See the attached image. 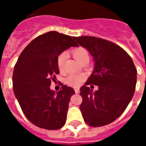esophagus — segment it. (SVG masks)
Instances as JSON below:
<instances>
[{
  "instance_id": "34e87169",
  "label": "esophagus",
  "mask_w": 146,
  "mask_h": 146,
  "mask_svg": "<svg viewBox=\"0 0 146 146\" xmlns=\"http://www.w3.org/2000/svg\"><path fill=\"white\" fill-rule=\"evenodd\" d=\"M74 91H75L76 94H78V93H79V91H80L79 88H74Z\"/></svg>"
}]
</instances>
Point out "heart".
I'll use <instances>...</instances> for the list:
<instances>
[{
	"label": "heart",
	"mask_w": 146,
	"mask_h": 146,
	"mask_svg": "<svg viewBox=\"0 0 146 146\" xmlns=\"http://www.w3.org/2000/svg\"><path fill=\"white\" fill-rule=\"evenodd\" d=\"M72 55L75 58L77 61L80 64L85 60H89V55L87 50L83 47H77L72 50ZM66 55L65 53H61L58 55L57 58V66L58 68L60 71L63 70L64 67V63H65ZM83 80V77L82 75H77V74H72L69 76L67 78L66 82L72 86H78L80 85Z\"/></svg>",
	"instance_id": "b5f03b06"
}]
</instances>
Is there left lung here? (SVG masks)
Returning a JSON list of instances; mask_svg holds the SVG:
<instances>
[{"instance_id": "left-lung-1", "label": "left lung", "mask_w": 146, "mask_h": 146, "mask_svg": "<svg viewBox=\"0 0 146 146\" xmlns=\"http://www.w3.org/2000/svg\"><path fill=\"white\" fill-rule=\"evenodd\" d=\"M90 52L94 61L92 74L80 88V109L91 126L112 123L123 113L135 94L137 69L128 53L118 45L94 36L73 37ZM98 85L93 92L87 86Z\"/></svg>"}]
</instances>
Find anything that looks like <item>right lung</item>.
I'll return each mask as SVG.
<instances>
[{"instance_id": "add662e5", "label": "right lung", "mask_w": 146, "mask_h": 146, "mask_svg": "<svg viewBox=\"0 0 146 146\" xmlns=\"http://www.w3.org/2000/svg\"><path fill=\"white\" fill-rule=\"evenodd\" d=\"M78 47L70 36L50 31L40 35L23 50L13 72V91L26 118L35 126L49 130L66 123L74 89L63 86L50 89L59 74L57 58L64 50Z\"/></svg>"}]
</instances>
